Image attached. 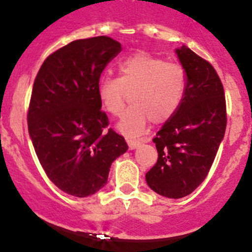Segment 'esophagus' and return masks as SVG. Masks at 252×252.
I'll return each instance as SVG.
<instances>
[{
    "instance_id": "1",
    "label": "esophagus",
    "mask_w": 252,
    "mask_h": 252,
    "mask_svg": "<svg viewBox=\"0 0 252 252\" xmlns=\"http://www.w3.org/2000/svg\"><path fill=\"white\" fill-rule=\"evenodd\" d=\"M145 141H148V139H146ZM126 143H128L129 149H130V150H133V149L138 148V146L140 145L141 140H139V139H128V140H126Z\"/></svg>"
}]
</instances>
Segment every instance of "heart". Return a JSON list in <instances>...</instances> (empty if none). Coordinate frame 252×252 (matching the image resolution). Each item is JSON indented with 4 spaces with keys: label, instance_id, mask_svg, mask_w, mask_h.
<instances>
[{
    "label": "heart",
    "instance_id": "obj_1",
    "mask_svg": "<svg viewBox=\"0 0 252 252\" xmlns=\"http://www.w3.org/2000/svg\"><path fill=\"white\" fill-rule=\"evenodd\" d=\"M119 77L104 76L98 84L102 106L113 117L122 116L133 94V106L124 113L119 129L126 135H139L151 122L162 124L180 108L187 90L188 76L178 63L138 51L122 60Z\"/></svg>",
    "mask_w": 252,
    "mask_h": 252
}]
</instances>
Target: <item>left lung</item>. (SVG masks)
Listing matches in <instances>:
<instances>
[{
	"mask_svg": "<svg viewBox=\"0 0 252 252\" xmlns=\"http://www.w3.org/2000/svg\"><path fill=\"white\" fill-rule=\"evenodd\" d=\"M176 53L187 71V90L178 111L153 139L158 158L145 178L156 193L177 199L206 180L225 133L226 103L211 63L186 46Z\"/></svg>",
	"mask_w": 252,
	"mask_h": 252,
	"instance_id": "8db88e82",
	"label": "left lung"
}]
</instances>
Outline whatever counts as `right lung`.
I'll list each match as a JSON object with an SVG mask.
<instances>
[{
    "mask_svg": "<svg viewBox=\"0 0 252 252\" xmlns=\"http://www.w3.org/2000/svg\"><path fill=\"white\" fill-rule=\"evenodd\" d=\"M122 50L109 36L74 40L44 60L34 80L28 130L49 180L65 193L89 197L107 183L112 162L128 150L102 111V71Z\"/></svg>",
    "mask_w": 252,
    "mask_h": 252,
    "instance_id": "right-lung-1",
    "label": "right lung"
}]
</instances>
